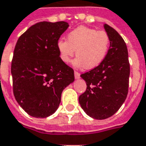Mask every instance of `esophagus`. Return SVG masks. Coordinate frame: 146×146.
Instances as JSON below:
<instances>
[{"mask_svg": "<svg viewBox=\"0 0 146 146\" xmlns=\"http://www.w3.org/2000/svg\"><path fill=\"white\" fill-rule=\"evenodd\" d=\"M80 74L78 73V72H76V71L74 72V76H75V78H76V79H79V78H80Z\"/></svg>", "mask_w": 146, "mask_h": 146, "instance_id": "34e87169", "label": "esophagus"}]
</instances>
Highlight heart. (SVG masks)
I'll return each mask as SVG.
<instances>
[{"instance_id": "obj_1", "label": "heart", "mask_w": 146, "mask_h": 146, "mask_svg": "<svg viewBox=\"0 0 146 146\" xmlns=\"http://www.w3.org/2000/svg\"><path fill=\"white\" fill-rule=\"evenodd\" d=\"M110 45L111 38L107 31L79 26L68 33L67 41L58 40L57 47L63 62H69L76 52L77 57L73 62L74 66L91 70L104 61Z\"/></svg>"}]
</instances>
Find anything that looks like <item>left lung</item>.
<instances>
[{
    "label": "left lung",
    "mask_w": 146,
    "mask_h": 146,
    "mask_svg": "<svg viewBox=\"0 0 146 146\" xmlns=\"http://www.w3.org/2000/svg\"><path fill=\"white\" fill-rule=\"evenodd\" d=\"M104 28L111 38L108 54L100 66L80 75L87 88L79 96V103L88 115L96 119L113 115L125 101L129 88L126 42L113 27L104 24Z\"/></svg>",
    "instance_id": "left-lung-1"
}]
</instances>
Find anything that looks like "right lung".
Segmentation results:
<instances>
[{
	"label": "right lung",
	"mask_w": 146,
	"mask_h": 146,
	"mask_svg": "<svg viewBox=\"0 0 146 146\" xmlns=\"http://www.w3.org/2000/svg\"><path fill=\"white\" fill-rule=\"evenodd\" d=\"M68 27L65 21H42L17 40L11 66L13 94L31 116L46 118L54 114L63 89L74 80V71L62 61L57 47Z\"/></svg>",
	"instance_id": "right-lung-1"
}]
</instances>
